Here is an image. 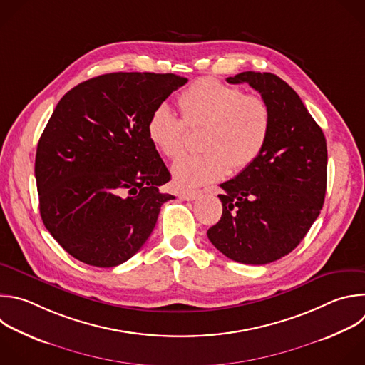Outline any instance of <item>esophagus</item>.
Here are the masks:
<instances>
[{"mask_svg": "<svg viewBox=\"0 0 365 365\" xmlns=\"http://www.w3.org/2000/svg\"><path fill=\"white\" fill-rule=\"evenodd\" d=\"M200 196V192H182L180 195H179V197L182 199V200H195V199H197Z\"/></svg>", "mask_w": 365, "mask_h": 365, "instance_id": "obj_1", "label": "esophagus"}]
</instances>
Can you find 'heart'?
Listing matches in <instances>:
<instances>
[{
  "label": "heart",
  "mask_w": 365,
  "mask_h": 365,
  "mask_svg": "<svg viewBox=\"0 0 365 365\" xmlns=\"http://www.w3.org/2000/svg\"><path fill=\"white\" fill-rule=\"evenodd\" d=\"M179 118L168 106H159L148 121V136L166 158L185 150L189 130H200L202 150L175 162L172 175L183 189L222 179L229 169L240 172L264 152L269 139L272 114L259 94H244L239 87L215 78H200L178 97Z\"/></svg>",
  "instance_id": "obj_1"
}]
</instances>
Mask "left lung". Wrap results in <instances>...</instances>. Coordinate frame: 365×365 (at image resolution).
Instances as JSON below:
<instances>
[{"mask_svg": "<svg viewBox=\"0 0 365 365\" xmlns=\"http://www.w3.org/2000/svg\"><path fill=\"white\" fill-rule=\"evenodd\" d=\"M226 81L259 91L272 125L259 158L220 185L223 210L207 237L232 261L265 265L294 251L322 209L327 142L299 96L278 76L244 71Z\"/></svg>", "mask_w": 365, "mask_h": 365, "instance_id": "left-lung-1", "label": "left lung"}]
</instances>
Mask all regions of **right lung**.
<instances>
[{
    "instance_id": "obj_1",
    "label": "right lung",
    "mask_w": 365,
    "mask_h": 365,
    "mask_svg": "<svg viewBox=\"0 0 365 365\" xmlns=\"http://www.w3.org/2000/svg\"><path fill=\"white\" fill-rule=\"evenodd\" d=\"M176 74L110 73L80 83L56 106L38 140L36 180L44 226L76 259L111 268L130 259L155 229L170 173L148 121Z\"/></svg>"
}]
</instances>
